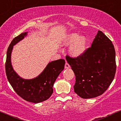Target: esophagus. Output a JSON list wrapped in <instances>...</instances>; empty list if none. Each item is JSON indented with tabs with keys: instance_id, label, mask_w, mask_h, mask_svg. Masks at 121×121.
I'll return each instance as SVG.
<instances>
[{
	"instance_id": "esophagus-1",
	"label": "esophagus",
	"mask_w": 121,
	"mask_h": 121,
	"mask_svg": "<svg viewBox=\"0 0 121 121\" xmlns=\"http://www.w3.org/2000/svg\"><path fill=\"white\" fill-rule=\"evenodd\" d=\"M70 67V66L69 65V64L67 62H66L65 65V69H69Z\"/></svg>"
}]
</instances>
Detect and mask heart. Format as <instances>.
Wrapping results in <instances>:
<instances>
[{"instance_id":"obj_1","label":"heart","mask_w":121,"mask_h":121,"mask_svg":"<svg viewBox=\"0 0 121 121\" xmlns=\"http://www.w3.org/2000/svg\"><path fill=\"white\" fill-rule=\"evenodd\" d=\"M67 44H73L69 48L70 54L73 56H79L85 52L86 49V41L83 37L76 33H72L66 38Z\"/></svg>"}]
</instances>
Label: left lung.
<instances>
[{"label": "left lung", "instance_id": "1", "mask_svg": "<svg viewBox=\"0 0 121 121\" xmlns=\"http://www.w3.org/2000/svg\"><path fill=\"white\" fill-rule=\"evenodd\" d=\"M76 77L74 91L82 99L101 95L114 79L116 52L112 41L100 30L91 46L76 58L66 56Z\"/></svg>", "mask_w": 121, "mask_h": 121}]
</instances>
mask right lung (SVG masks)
I'll return each mask as SVG.
<instances>
[{"label":"right lung","instance_id":"right-lung-1","mask_svg":"<svg viewBox=\"0 0 121 121\" xmlns=\"http://www.w3.org/2000/svg\"><path fill=\"white\" fill-rule=\"evenodd\" d=\"M25 32L11 42L6 52L5 72L9 83L18 95L28 102L38 104L46 101L53 93L52 87L57 77L64 69L65 60L59 59L49 62L43 71L32 79H24L14 70L11 62L13 46L27 35Z\"/></svg>","mask_w":121,"mask_h":121}]
</instances>
